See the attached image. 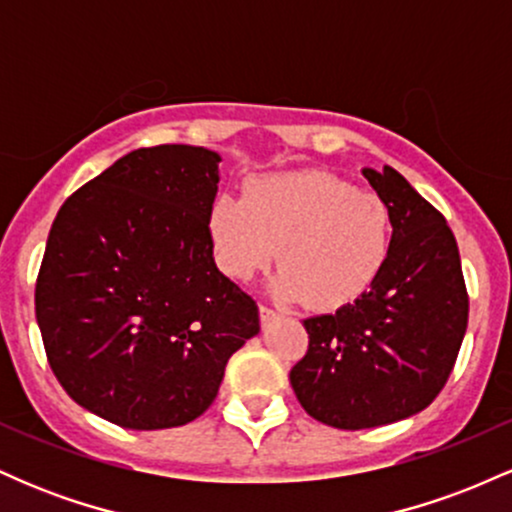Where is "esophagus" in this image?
I'll return each instance as SVG.
<instances>
[{
	"label": "esophagus",
	"instance_id": "esophagus-1",
	"mask_svg": "<svg viewBox=\"0 0 512 512\" xmlns=\"http://www.w3.org/2000/svg\"><path fill=\"white\" fill-rule=\"evenodd\" d=\"M276 320H279V313H276V310L267 308V305H260V322H262V327H269Z\"/></svg>",
	"mask_w": 512,
	"mask_h": 512
}]
</instances>
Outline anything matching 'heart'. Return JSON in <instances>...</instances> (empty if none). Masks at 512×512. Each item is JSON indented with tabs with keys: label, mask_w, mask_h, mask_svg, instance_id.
Returning <instances> with one entry per match:
<instances>
[{
	"label": "heart",
	"mask_w": 512,
	"mask_h": 512,
	"mask_svg": "<svg viewBox=\"0 0 512 512\" xmlns=\"http://www.w3.org/2000/svg\"><path fill=\"white\" fill-rule=\"evenodd\" d=\"M216 260L228 276L248 281L274 262L269 281L279 301L332 310L356 301L390 252L392 219L378 195L320 170L255 180L248 197L223 195L209 216Z\"/></svg>",
	"instance_id": "b5f03b06"
}]
</instances>
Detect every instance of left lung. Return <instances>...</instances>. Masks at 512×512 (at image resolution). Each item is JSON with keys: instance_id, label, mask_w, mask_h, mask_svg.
<instances>
[{"instance_id": "1", "label": "left lung", "mask_w": 512, "mask_h": 512, "mask_svg": "<svg viewBox=\"0 0 512 512\" xmlns=\"http://www.w3.org/2000/svg\"><path fill=\"white\" fill-rule=\"evenodd\" d=\"M361 173L390 211V252L354 303L303 320L308 354L289 375L301 407L344 431L424 411L448 383L469 313L460 250L443 214L395 168Z\"/></svg>"}]
</instances>
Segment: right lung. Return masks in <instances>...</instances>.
<instances>
[{
	"instance_id": "right-lung-1",
	"label": "right lung",
	"mask_w": 512,
	"mask_h": 512,
	"mask_svg": "<svg viewBox=\"0 0 512 512\" xmlns=\"http://www.w3.org/2000/svg\"><path fill=\"white\" fill-rule=\"evenodd\" d=\"M219 163L190 144L129 151L57 211L35 317L55 378L110 424L195 421L260 332L255 301L214 262Z\"/></svg>"
}]
</instances>
